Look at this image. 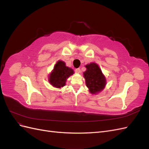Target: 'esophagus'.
Instances as JSON below:
<instances>
[{
	"label": "esophagus",
	"instance_id": "esophagus-1",
	"mask_svg": "<svg viewBox=\"0 0 149 149\" xmlns=\"http://www.w3.org/2000/svg\"><path fill=\"white\" fill-rule=\"evenodd\" d=\"M75 72H76V73H79L81 72V70H80L79 68H76L75 70Z\"/></svg>",
	"mask_w": 149,
	"mask_h": 149
}]
</instances>
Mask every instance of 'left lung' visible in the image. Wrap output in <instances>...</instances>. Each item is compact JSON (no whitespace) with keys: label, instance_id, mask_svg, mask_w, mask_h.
<instances>
[{"label":"left lung","instance_id":"1","mask_svg":"<svg viewBox=\"0 0 149 149\" xmlns=\"http://www.w3.org/2000/svg\"><path fill=\"white\" fill-rule=\"evenodd\" d=\"M85 66L87 70L83 74L89 92L96 94L102 91L106 85V79L98 65L91 63Z\"/></svg>","mask_w":149,"mask_h":149}]
</instances>
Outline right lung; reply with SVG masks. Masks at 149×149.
Instances as JSON below:
<instances>
[{"label":"right lung","mask_w":149,"mask_h":149,"mask_svg":"<svg viewBox=\"0 0 149 149\" xmlns=\"http://www.w3.org/2000/svg\"><path fill=\"white\" fill-rule=\"evenodd\" d=\"M73 73V70L66 66L65 62L58 61L49 76V81L54 87L61 88L64 86L66 79Z\"/></svg>","instance_id":"obj_1"}]
</instances>
